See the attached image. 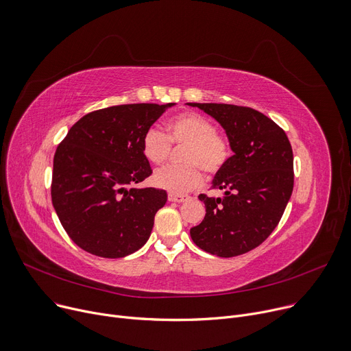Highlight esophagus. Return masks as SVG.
<instances>
[{
  "label": "esophagus",
  "instance_id": "34e87169",
  "mask_svg": "<svg viewBox=\"0 0 351 351\" xmlns=\"http://www.w3.org/2000/svg\"><path fill=\"white\" fill-rule=\"evenodd\" d=\"M167 199H169L171 202H185L189 199V196H185V195H176V193H169L167 195Z\"/></svg>",
  "mask_w": 351,
  "mask_h": 351
}]
</instances>
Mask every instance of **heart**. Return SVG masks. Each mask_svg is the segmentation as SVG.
I'll use <instances>...</instances> for the list:
<instances>
[{"label":"heart","instance_id":"1","mask_svg":"<svg viewBox=\"0 0 351 351\" xmlns=\"http://www.w3.org/2000/svg\"><path fill=\"white\" fill-rule=\"evenodd\" d=\"M166 136L156 128L146 130L142 152L152 163H162L171 154V143L186 145L182 150L184 165H166L154 175L155 185L172 193H185L199 186L204 169L209 175L218 173L230 158V145L217 133L212 121L196 113H182L167 121Z\"/></svg>","mask_w":351,"mask_h":351}]
</instances>
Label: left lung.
I'll use <instances>...</instances> for the list:
<instances>
[{"mask_svg":"<svg viewBox=\"0 0 351 351\" xmlns=\"http://www.w3.org/2000/svg\"><path fill=\"white\" fill-rule=\"evenodd\" d=\"M215 119L234 152L212 180L222 197L199 195L204 221L191 228L201 250L222 258L245 254L276 230L294 188V158L285 132L251 108L188 103Z\"/></svg>","mask_w":351,"mask_h":351,"instance_id":"obj_1","label":"left lung"}]
</instances>
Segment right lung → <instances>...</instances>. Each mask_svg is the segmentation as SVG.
<instances>
[{"instance_id": "obj_1", "label": "right lung", "mask_w": 351, "mask_h": 351, "mask_svg": "<svg viewBox=\"0 0 351 351\" xmlns=\"http://www.w3.org/2000/svg\"><path fill=\"white\" fill-rule=\"evenodd\" d=\"M172 106L134 103L91 112L58 145L51 201L64 231L82 250L123 258L147 242L167 193L133 185L152 175L143 134Z\"/></svg>"}]
</instances>
